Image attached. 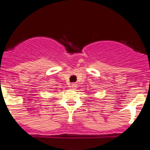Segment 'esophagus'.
Masks as SVG:
<instances>
[{
	"instance_id": "esophagus-1",
	"label": "esophagus",
	"mask_w": 150,
	"mask_h": 150,
	"mask_svg": "<svg viewBox=\"0 0 150 150\" xmlns=\"http://www.w3.org/2000/svg\"><path fill=\"white\" fill-rule=\"evenodd\" d=\"M70 87L72 88H74V89H75V88L78 87V85L76 83H72L71 85V86H70Z\"/></svg>"
}]
</instances>
